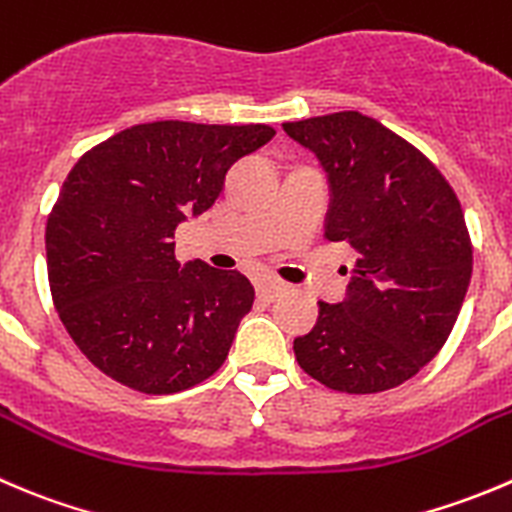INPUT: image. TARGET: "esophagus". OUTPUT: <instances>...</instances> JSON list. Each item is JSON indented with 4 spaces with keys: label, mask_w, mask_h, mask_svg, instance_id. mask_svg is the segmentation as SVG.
Wrapping results in <instances>:
<instances>
[{
    "label": "esophagus",
    "mask_w": 512,
    "mask_h": 512,
    "mask_svg": "<svg viewBox=\"0 0 512 512\" xmlns=\"http://www.w3.org/2000/svg\"><path fill=\"white\" fill-rule=\"evenodd\" d=\"M282 292H285V285H282V282H277V280L257 282V297H260V300L272 302L275 297H280Z\"/></svg>",
    "instance_id": "34e87169"
}]
</instances>
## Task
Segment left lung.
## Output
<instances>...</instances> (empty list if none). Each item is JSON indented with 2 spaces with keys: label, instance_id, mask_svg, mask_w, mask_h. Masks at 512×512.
I'll return each instance as SVG.
<instances>
[{
  "label": "left lung",
  "instance_id": "1",
  "mask_svg": "<svg viewBox=\"0 0 512 512\" xmlns=\"http://www.w3.org/2000/svg\"><path fill=\"white\" fill-rule=\"evenodd\" d=\"M282 130L315 152L330 185L325 237L357 252L345 300L295 337L302 370L350 395L398 388L448 340L473 275L463 210L438 167L360 112Z\"/></svg>",
  "mask_w": 512,
  "mask_h": 512
}]
</instances>
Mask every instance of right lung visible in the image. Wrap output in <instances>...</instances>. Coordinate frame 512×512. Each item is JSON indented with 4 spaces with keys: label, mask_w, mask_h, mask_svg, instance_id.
<instances>
[{
    "label": "right lung",
    "mask_w": 512,
    "mask_h": 512,
    "mask_svg": "<svg viewBox=\"0 0 512 512\" xmlns=\"http://www.w3.org/2000/svg\"><path fill=\"white\" fill-rule=\"evenodd\" d=\"M267 124H135L79 157L47 220L49 290L94 367L147 395L220 370L255 287L202 260L180 267L175 230L210 210Z\"/></svg>",
    "instance_id": "obj_1"
}]
</instances>
